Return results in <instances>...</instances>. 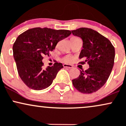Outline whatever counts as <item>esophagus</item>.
I'll return each mask as SVG.
<instances>
[{"instance_id":"34e87169","label":"esophagus","mask_w":126,"mask_h":126,"mask_svg":"<svg viewBox=\"0 0 126 126\" xmlns=\"http://www.w3.org/2000/svg\"><path fill=\"white\" fill-rule=\"evenodd\" d=\"M63 67H65V68H72L73 67L72 65L67 64V63H64V64H63Z\"/></svg>"}]
</instances>
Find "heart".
Listing matches in <instances>:
<instances>
[{"label": "heart", "mask_w": 126, "mask_h": 126, "mask_svg": "<svg viewBox=\"0 0 126 126\" xmlns=\"http://www.w3.org/2000/svg\"><path fill=\"white\" fill-rule=\"evenodd\" d=\"M65 60V61H67V62H70L71 61V59L70 58H66Z\"/></svg>", "instance_id": "heart-1"}]
</instances>
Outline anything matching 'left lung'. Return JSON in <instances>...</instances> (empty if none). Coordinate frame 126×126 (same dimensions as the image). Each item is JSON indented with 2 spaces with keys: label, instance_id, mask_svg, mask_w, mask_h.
I'll use <instances>...</instances> for the list:
<instances>
[{
  "label": "left lung",
  "instance_id": "1",
  "mask_svg": "<svg viewBox=\"0 0 126 126\" xmlns=\"http://www.w3.org/2000/svg\"><path fill=\"white\" fill-rule=\"evenodd\" d=\"M74 36L83 40V49L80 59H85L89 68L80 70V76L72 80L73 86L80 92L92 94L101 88L108 80L112 70L115 49L105 37L88 28H80L71 31Z\"/></svg>",
  "mask_w": 126,
  "mask_h": 126
}]
</instances>
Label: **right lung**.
Listing matches in <instances>:
<instances>
[{
    "instance_id": "1",
    "label": "right lung",
    "mask_w": 126,
    "mask_h": 126,
    "mask_svg": "<svg viewBox=\"0 0 126 126\" xmlns=\"http://www.w3.org/2000/svg\"><path fill=\"white\" fill-rule=\"evenodd\" d=\"M71 34L67 30H53L37 27L22 32L13 45V55L18 73L29 88L40 90L51 85L63 65L55 63L52 67L43 68L42 59L49 55L58 42Z\"/></svg>"
}]
</instances>
